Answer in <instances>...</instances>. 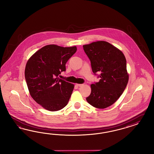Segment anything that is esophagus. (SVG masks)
<instances>
[{
	"instance_id": "obj_1",
	"label": "esophagus",
	"mask_w": 154,
	"mask_h": 154,
	"mask_svg": "<svg viewBox=\"0 0 154 154\" xmlns=\"http://www.w3.org/2000/svg\"><path fill=\"white\" fill-rule=\"evenodd\" d=\"M76 85H77V86H79V87H81V86H82L83 85V84H76Z\"/></svg>"
}]
</instances>
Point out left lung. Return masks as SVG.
<instances>
[{
  "instance_id": "left-lung-1",
  "label": "left lung",
  "mask_w": 154,
  "mask_h": 154,
  "mask_svg": "<svg viewBox=\"0 0 154 154\" xmlns=\"http://www.w3.org/2000/svg\"><path fill=\"white\" fill-rule=\"evenodd\" d=\"M89 57L94 74L100 79L91 85V91L87 102L97 108L112 105L122 95L129 80L126 60L123 53L105 41L93 42L83 46ZM101 74L98 75L97 72Z\"/></svg>"
}]
</instances>
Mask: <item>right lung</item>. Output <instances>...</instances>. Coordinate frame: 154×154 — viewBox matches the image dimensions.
Segmentation results:
<instances>
[{
    "label": "right lung",
    "instance_id": "1",
    "mask_svg": "<svg viewBox=\"0 0 154 154\" xmlns=\"http://www.w3.org/2000/svg\"><path fill=\"white\" fill-rule=\"evenodd\" d=\"M76 51L75 46L47 45L36 52L26 63L25 78L30 94L47 110L59 111L68 104L74 85L59 77L66 70V62Z\"/></svg>",
    "mask_w": 154,
    "mask_h": 154
}]
</instances>
